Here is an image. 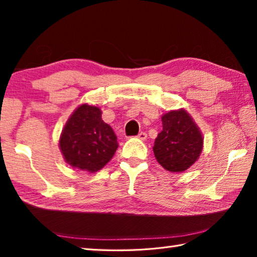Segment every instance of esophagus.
I'll list each match as a JSON object with an SVG mask.
<instances>
[{"mask_svg":"<svg viewBox=\"0 0 257 257\" xmlns=\"http://www.w3.org/2000/svg\"><path fill=\"white\" fill-rule=\"evenodd\" d=\"M139 139H141V141H145V139L147 138V134L146 133H144V132H142V133H139L138 134V136H137Z\"/></svg>","mask_w":257,"mask_h":257,"instance_id":"34e87169","label":"esophagus"}]
</instances>
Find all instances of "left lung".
Segmentation results:
<instances>
[{"instance_id": "1", "label": "left lung", "mask_w": 257, "mask_h": 257, "mask_svg": "<svg viewBox=\"0 0 257 257\" xmlns=\"http://www.w3.org/2000/svg\"><path fill=\"white\" fill-rule=\"evenodd\" d=\"M163 130L153 151L157 162L170 172H183L198 160L203 138L185 110L170 111L162 116Z\"/></svg>"}]
</instances>
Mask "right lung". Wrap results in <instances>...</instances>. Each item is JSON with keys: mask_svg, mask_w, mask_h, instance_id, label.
I'll return each instance as SVG.
<instances>
[{"mask_svg": "<svg viewBox=\"0 0 257 257\" xmlns=\"http://www.w3.org/2000/svg\"><path fill=\"white\" fill-rule=\"evenodd\" d=\"M101 114L97 106L83 104L65 124L59 147L71 166L93 173L101 170L114 155L118 148L116 136Z\"/></svg>", "mask_w": 257, "mask_h": 257, "instance_id": "right-lung-1", "label": "right lung"}]
</instances>
